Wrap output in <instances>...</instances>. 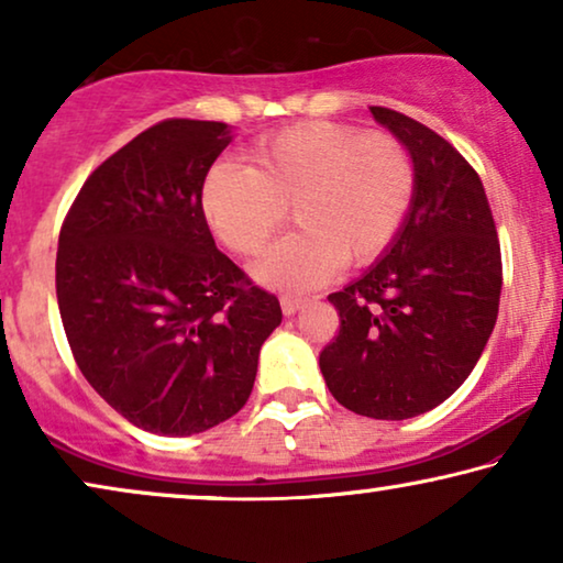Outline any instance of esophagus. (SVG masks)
I'll return each mask as SVG.
<instances>
[{"instance_id": "obj_1", "label": "esophagus", "mask_w": 563, "mask_h": 563, "mask_svg": "<svg viewBox=\"0 0 563 563\" xmlns=\"http://www.w3.org/2000/svg\"><path fill=\"white\" fill-rule=\"evenodd\" d=\"M302 305H305L302 297H291V295H284L282 297V312L287 314V318H289V314H295Z\"/></svg>"}]
</instances>
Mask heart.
<instances>
[{
  "mask_svg": "<svg viewBox=\"0 0 563 563\" xmlns=\"http://www.w3.org/2000/svg\"><path fill=\"white\" fill-rule=\"evenodd\" d=\"M415 197V164L395 135L299 122L261 137L251 168L218 161L205 176L202 210L238 256L264 251L287 218L289 233L253 266L261 284L284 291L318 287L341 266H366L397 241Z\"/></svg>",
  "mask_w": 563,
  "mask_h": 563,
  "instance_id": "1",
  "label": "heart"
}]
</instances>
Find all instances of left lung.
<instances>
[{
  "instance_id": "left-lung-1",
  "label": "left lung",
  "mask_w": 563,
  "mask_h": 563,
  "mask_svg": "<svg viewBox=\"0 0 563 563\" xmlns=\"http://www.w3.org/2000/svg\"><path fill=\"white\" fill-rule=\"evenodd\" d=\"M374 120L415 164V197L397 241L335 295L341 330L320 353L338 402L374 420H407L445 402L497 322L503 256L479 174L449 141L387 107Z\"/></svg>"
}]
</instances>
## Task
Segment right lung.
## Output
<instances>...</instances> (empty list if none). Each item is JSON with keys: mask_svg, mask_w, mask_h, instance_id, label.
<instances>
[{"mask_svg": "<svg viewBox=\"0 0 563 563\" xmlns=\"http://www.w3.org/2000/svg\"><path fill=\"white\" fill-rule=\"evenodd\" d=\"M225 122L164 120L112 153L58 235L56 297L81 374L158 435H195L249 402L279 299L218 251L202 184Z\"/></svg>", "mask_w": 563, "mask_h": 563, "instance_id": "obj_1", "label": "right lung"}]
</instances>
